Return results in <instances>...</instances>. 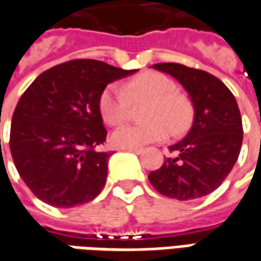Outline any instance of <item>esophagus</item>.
I'll list each match as a JSON object with an SVG mask.
<instances>
[{
  "mask_svg": "<svg viewBox=\"0 0 261 261\" xmlns=\"http://www.w3.org/2000/svg\"><path fill=\"white\" fill-rule=\"evenodd\" d=\"M125 151H130V153H134V154H141L143 151V148H123Z\"/></svg>",
  "mask_w": 261,
  "mask_h": 261,
  "instance_id": "1",
  "label": "esophagus"
}]
</instances>
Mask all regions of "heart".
I'll use <instances>...</instances> for the list:
<instances>
[{
  "mask_svg": "<svg viewBox=\"0 0 261 261\" xmlns=\"http://www.w3.org/2000/svg\"><path fill=\"white\" fill-rule=\"evenodd\" d=\"M177 86L166 74L145 71L124 86V93L110 84L100 94L98 111L108 125H121L130 117V104H147L141 125H125L113 133L111 143L118 148H140L163 141L170 130L181 134L193 123L194 110L191 101L175 93Z\"/></svg>",
  "mask_w": 261,
  "mask_h": 261,
  "instance_id": "b5f03b06",
  "label": "heart"
}]
</instances>
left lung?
<instances>
[{
  "instance_id": "obj_1",
  "label": "left lung",
  "mask_w": 261,
  "mask_h": 261,
  "mask_svg": "<svg viewBox=\"0 0 261 261\" xmlns=\"http://www.w3.org/2000/svg\"><path fill=\"white\" fill-rule=\"evenodd\" d=\"M174 77L190 95L194 120L181 141L170 145L167 159L148 180L160 194L175 200L204 197L234 167L243 143V124L234 95L210 72L177 63L151 65Z\"/></svg>"
}]
</instances>
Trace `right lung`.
I'll use <instances>...</instances> for the list:
<instances>
[{
  "label": "right lung",
  "instance_id": "right-lung-1",
  "mask_svg": "<svg viewBox=\"0 0 261 261\" xmlns=\"http://www.w3.org/2000/svg\"><path fill=\"white\" fill-rule=\"evenodd\" d=\"M98 60H72L44 71L21 95L12 114V160L34 196L58 208L97 197L111 153L98 98L107 84L133 75Z\"/></svg>",
  "mask_w": 261,
  "mask_h": 261
}]
</instances>
